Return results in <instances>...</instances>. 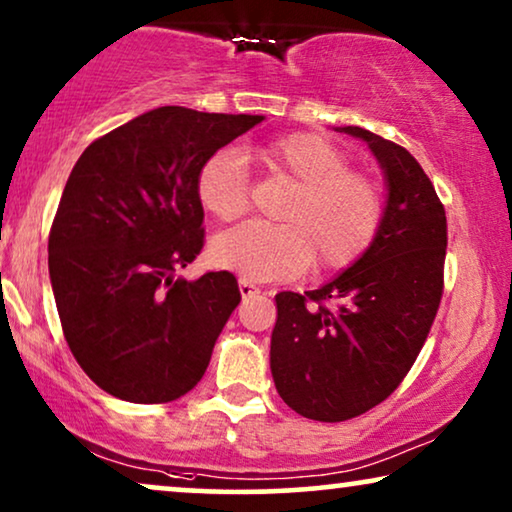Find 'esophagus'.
Segmentation results:
<instances>
[{
    "label": "esophagus",
    "mask_w": 512,
    "mask_h": 512,
    "mask_svg": "<svg viewBox=\"0 0 512 512\" xmlns=\"http://www.w3.org/2000/svg\"><path fill=\"white\" fill-rule=\"evenodd\" d=\"M261 291L254 282H249V279H240V293L242 298H249V296H256V293Z\"/></svg>",
    "instance_id": "34e87169"
}]
</instances>
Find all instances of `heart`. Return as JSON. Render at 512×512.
<instances>
[{
    "mask_svg": "<svg viewBox=\"0 0 512 512\" xmlns=\"http://www.w3.org/2000/svg\"><path fill=\"white\" fill-rule=\"evenodd\" d=\"M268 177L286 179L293 191L279 219L244 223L212 242V258L251 282L300 275L314 258L324 272L352 268L380 235L387 202L368 174L349 170L345 149L317 132H291L263 144L212 153L195 177V195L207 214L223 223L249 209L247 161Z\"/></svg>",
    "mask_w": 512,
    "mask_h": 512,
    "instance_id": "obj_1",
    "label": "heart"
}]
</instances>
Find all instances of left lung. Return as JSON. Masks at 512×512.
<instances>
[{
  "instance_id": "8db88e82",
  "label": "left lung",
  "mask_w": 512,
  "mask_h": 512,
  "mask_svg": "<svg viewBox=\"0 0 512 512\" xmlns=\"http://www.w3.org/2000/svg\"><path fill=\"white\" fill-rule=\"evenodd\" d=\"M387 179V212L368 254L305 296H275L270 370L279 396L314 422L359 417L396 391L443 298L445 207L410 151L347 125Z\"/></svg>"
}]
</instances>
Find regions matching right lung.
I'll use <instances>...</instances> for the list:
<instances>
[{
  "instance_id": "obj_1",
  "label": "right lung",
  "mask_w": 512,
  "mask_h": 512,
  "mask_svg": "<svg viewBox=\"0 0 512 512\" xmlns=\"http://www.w3.org/2000/svg\"><path fill=\"white\" fill-rule=\"evenodd\" d=\"M263 116L160 107L76 160L48 235V272L74 359L107 394L170 403L202 380L240 305L230 272L174 279L205 244L195 177Z\"/></svg>"
}]
</instances>
